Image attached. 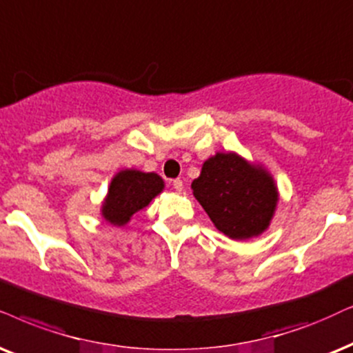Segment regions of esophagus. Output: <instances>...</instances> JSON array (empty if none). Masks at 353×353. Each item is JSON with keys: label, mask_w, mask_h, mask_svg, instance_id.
Segmentation results:
<instances>
[{"label": "esophagus", "mask_w": 353, "mask_h": 353, "mask_svg": "<svg viewBox=\"0 0 353 353\" xmlns=\"http://www.w3.org/2000/svg\"><path fill=\"white\" fill-rule=\"evenodd\" d=\"M172 187L176 189L177 192H181L182 189H184V182H182L181 179H174L172 181Z\"/></svg>", "instance_id": "obj_1"}]
</instances>
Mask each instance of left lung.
Returning <instances> with one entry per match:
<instances>
[{"instance_id":"8db88e82","label":"left lung","mask_w":353,"mask_h":353,"mask_svg":"<svg viewBox=\"0 0 353 353\" xmlns=\"http://www.w3.org/2000/svg\"><path fill=\"white\" fill-rule=\"evenodd\" d=\"M190 187L215 228L234 241L267 231L279 205V189L269 169L236 151L210 156Z\"/></svg>"}]
</instances>
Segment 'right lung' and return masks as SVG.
Listing matches in <instances>:
<instances>
[{"instance_id":"add662e5","label":"right lung","mask_w":353,"mask_h":353,"mask_svg":"<svg viewBox=\"0 0 353 353\" xmlns=\"http://www.w3.org/2000/svg\"><path fill=\"white\" fill-rule=\"evenodd\" d=\"M163 190L164 181L159 174L133 168L122 169L110 181L107 195L101 203V216L110 225L122 228Z\"/></svg>"}]
</instances>
